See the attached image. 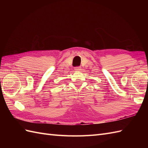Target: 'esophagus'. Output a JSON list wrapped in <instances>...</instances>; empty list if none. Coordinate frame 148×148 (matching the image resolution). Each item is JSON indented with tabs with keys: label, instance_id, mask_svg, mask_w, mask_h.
Wrapping results in <instances>:
<instances>
[{
	"label": "esophagus",
	"instance_id": "1",
	"mask_svg": "<svg viewBox=\"0 0 148 148\" xmlns=\"http://www.w3.org/2000/svg\"><path fill=\"white\" fill-rule=\"evenodd\" d=\"M74 70L76 71H79L81 70V67H76L74 68Z\"/></svg>",
	"mask_w": 148,
	"mask_h": 148
}]
</instances>
